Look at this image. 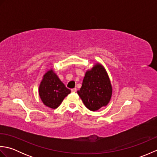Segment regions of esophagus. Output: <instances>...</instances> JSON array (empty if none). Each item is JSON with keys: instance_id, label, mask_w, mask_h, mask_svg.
<instances>
[{"instance_id": "obj_1", "label": "esophagus", "mask_w": 157, "mask_h": 157, "mask_svg": "<svg viewBox=\"0 0 157 157\" xmlns=\"http://www.w3.org/2000/svg\"><path fill=\"white\" fill-rule=\"evenodd\" d=\"M71 90V92H75L76 91H77V89L75 88H72Z\"/></svg>"}]
</instances>
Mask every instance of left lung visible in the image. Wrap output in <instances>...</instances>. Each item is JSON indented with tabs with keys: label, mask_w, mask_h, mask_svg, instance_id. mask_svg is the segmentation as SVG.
<instances>
[{
	"label": "left lung",
	"mask_w": 157,
	"mask_h": 157,
	"mask_svg": "<svg viewBox=\"0 0 157 157\" xmlns=\"http://www.w3.org/2000/svg\"><path fill=\"white\" fill-rule=\"evenodd\" d=\"M78 94L90 111H97L107 105L111 98L112 87L106 70L101 64H96L86 73Z\"/></svg>",
	"instance_id": "left-lung-1"
}]
</instances>
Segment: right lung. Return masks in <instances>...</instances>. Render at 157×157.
I'll return each mask as SVG.
<instances>
[{
    "label": "right lung",
    "instance_id": "add662e5",
    "mask_svg": "<svg viewBox=\"0 0 157 157\" xmlns=\"http://www.w3.org/2000/svg\"><path fill=\"white\" fill-rule=\"evenodd\" d=\"M70 92L71 90L65 87L52 70L44 75L39 87V95L42 102L51 109L57 108Z\"/></svg>",
    "mask_w": 157,
    "mask_h": 157
}]
</instances>
